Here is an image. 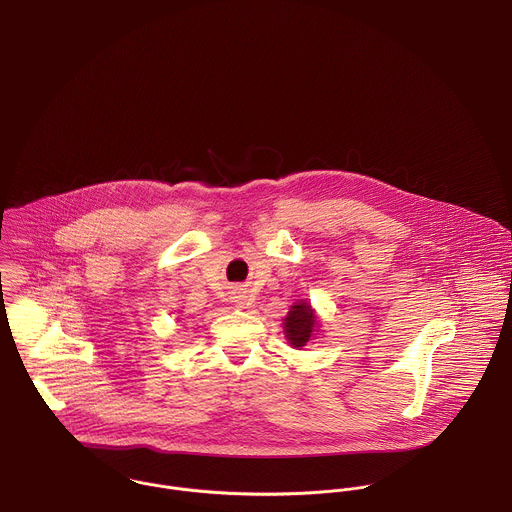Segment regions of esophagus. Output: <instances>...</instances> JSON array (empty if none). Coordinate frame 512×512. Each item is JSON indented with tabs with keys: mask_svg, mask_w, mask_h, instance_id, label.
<instances>
[{
	"mask_svg": "<svg viewBox=\"0 0 512 512\" xmlns=\"http://www.w3.org/2000/svg\"><path fill=\"white\" fill-rule=\"evenodd\" d=\"M231 299H233L234 305L240 307V309L246 305V293H244V291H234Z\"/></svg>",
	"mask_w": 512,
	"mask_h": 512,
	"instance_id": "esophagus-1",
	"label": "esophagus"
}]
</instances>
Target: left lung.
<instances>
[{
	"label": "left lung",
	"instance_id": "left-lung-1",
	"mask_svg": "<svg viewBox=\"0 0 512 512\" xmlns=\"http://www.w3.org/2000/svg\"><path fill=\"white\" fill-rule=\"evenodd\" d=\"M319 332L321 319L317 311L311 307V303L301 299L289 307L287 315L283 317V334L291 348L301 350L303 346L313 342Z\"/></svg>",
	"mask_w": 512,
	"mask_h": 512
}]
</instances>
